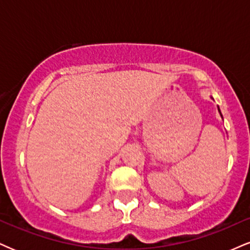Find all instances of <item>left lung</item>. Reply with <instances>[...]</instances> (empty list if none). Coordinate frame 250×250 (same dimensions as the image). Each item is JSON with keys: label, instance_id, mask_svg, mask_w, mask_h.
Returning a JSON list of instances; mask_svg holds the SVG:
<instances>
[{"label": "left lung", "instance_id": "obj_1", "mask_svg": "<svg viewBox=\"0 0 250 250\" xmlns=\"http://www.w3.org/2000/svg\"><path fill=\"white\" fill-rule=\"evenodd\" d=\"M212 99H213V98H212ZM218 110H219V113H220V115H221V112H220V108H219V107H218ZM221 117H222V115H221Z\"/></svg>", "mask_w": 250, "mask_h": 250}]
</instances>
